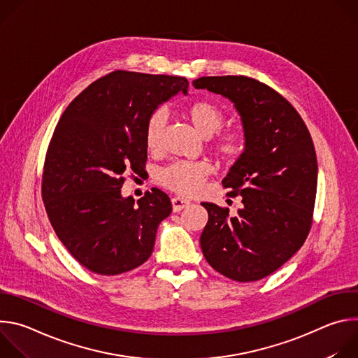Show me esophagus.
Listing matches in <instances>:
<instances>
[{"mask_svg":"<svg viewBox=\"0 0 358 358\" xmlns=\"http://www.w3.org/2000/svg\"><path fill=\"white\" fill-rule=\"evenodd\" d=\"M171 203H173V211L180 213L184 208H187L191 202L188 199L181 198V196H174V198H171Z\"/></svg>","mask_w":358,"mask_h":358,"instance_id":"1","label":"esophagus"}]
</instances>
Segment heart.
<instances>
[{
  "label": "heart",
  "instance_id": "obj_1",
  "mask_svg": "<svg viewBox=\"0 0 358 358\" xmlns=\"http://www.w3.org/2000/svg\"><path fill=\"white\" fill-rule=\"evenodd\" d=\"M184 115L202 137H208V148L221 164L232 166L242 159L248 145L246 136L241 130H221L227 113L218 103L208 99H198L185 106ZM166 122L167 115L163 109H156L148 115L144 124V141L150 151L160 148ZM208 173L210 169L203 163L176 162L163 169L157 180L171 191L194 195L201 189Z\"/></svg>",
  "mask_w": 358,
  "mask_h": 358
}]
</instances>
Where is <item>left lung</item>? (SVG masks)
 I'll return each mask as SVG.
<instances>
[{"label":"left lung","instance_id":"left-lung-1","mask_svg":"<svg viewBox=\"0 0 358 358\" xmlns=\"http://www.w3.org/2000/svg\"><path fill=\"white\" fill-rule=\"evenodd\" d=\"M234 101L246 151L224 178L242 210L202 202L208 222L199 243L207 262L236 282H255L278 271L301 248L313 224L317 159L297 110L271 86L248 76H202L192 82Z\"/></svg>","mask_w":358,"mask_h":358}]
</instances>
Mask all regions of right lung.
I'll return each mask as SVG.
<instances>
[{
	"label": "right lung",
	"mask_w": 358,
	"mask_h": 358,
	"mask_svg": "<svg viewBox=\"0 0 358 358\" xmlns=\"http://www.w3.org/2000/svg\"><path fill=\"white\" fill-rule=\"evenodd\" d=\"M187 89L185 78L115 71L62 113L46 150L42 199L55 234L90 272L120 275L150 258L171 201L159 188L137 202L120 189L126 173L145 167L148 115Z\"/></svg>",
	"instance_id": "right-lung-1"
}]
</instances>
